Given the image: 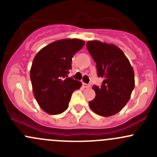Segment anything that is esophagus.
Listing matches in <instances>:
<instances>
[{
	"mask_svg": "<svg viewBox=\"0 0 157 157\" xmlns=\"http://www.w3.org/2000/svg\"><path fill=\"white\" fill-rule=\"evenodd\" d=\"M83 86L84 88H90V84H86V83H83Z\"/></svg>",
	"mask_w": 157,
	"mask_h": 157,
	"instance_id": "obj_1",
	"label": "esophagus"
}]
</instances>
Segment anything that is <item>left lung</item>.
I'll list each match as a JSON object with an SVG mask.
<instances>
[{
  "label": "left lung",
  "instance_id": "8db88e82",
  "mask_svg": "<svg viewBox=\"0 0 157 157\" xmlns=\"http://www.w3.org/2000/svg\"><path fill=\"white\" fill-rule=\"evenodd\" d=\"M86 47L96 63L98 76L103 79L100 86H93L96 97L89 102L97 115L109 117L127 104L134 88V73L124 52L113 44L89 41Z\"/></svg>",
  "mask_w": 157,
  "mask_h": 157
}]
</instances>
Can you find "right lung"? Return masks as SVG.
<instances>
[{
  "label": "right lung",
  "instance_id": "add662e5",
  "mask_svg": "<svg viewBox=\"0 0 157 157\" xmlns=\"http://www.w3.org/2000/svg\"><path fill=\"white\" fill-rule=\"evenodd\" d=\"M85 42L78 39L55 41L36 55L30 69L34 96L41 109L49 115L62 113L68 107L73 92L81 82L67 77L72 58Z\"/></svg>",
  "mask_w": 157,
  "mask_h": 157
}]
</instances>
